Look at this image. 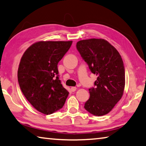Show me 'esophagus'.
<instances>
[{"label": "esophagus", "mask_w": 146, "mask_h": 146, "mask_svg": "<svg viewBox=\"0 0 146 146\" xmlns=\"http://www.w3.org/2000/svg\"><path fill=\"white\" fill-rule=\"evenodd\" d=\"M71 91H73V92H74V91H75L76 90V87H71Z\"/></svg>", "instance_id": "esophagus-1"}]
</instances>
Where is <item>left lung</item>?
Listing matches in <instances>:
<instances>
[{"label":"left lung","instance_id":"1","mask_svg":"<svg viewBox=\"0 0 146 146\" xmlns=\"http://www.w3.org/2000/svg\"><path fill=\"white\" fill-rule=\"evenodd\" d=\"M76 48L91 72L97 76L95 88L89 89L90 97L84 108L91 114H108L122 98L125 88V69L114 46L103 38L78 41Z\"/></svg>","mask_w":146,"mask_h":146}]
</instances>
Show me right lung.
I'll return each instance as SVG.
<instances>
[{
	"label": "right lung",
	"instance_id": "right-lung-1",
	"mask_svg": "<svg viewBox=\"0 0 146 146\" xmlns=\"http://www.w3.org/2000/svg\"><path fill=\"white\" fill-rule=\"evenodd\" d=\"M73 41H38L24 53L18 81L28 102L39 112L50 115L63 107L69 92L61 84L57 65Z\"/></svg>",
	"mask_w": 146,
	"mask_h": 146
}]
</instances>
